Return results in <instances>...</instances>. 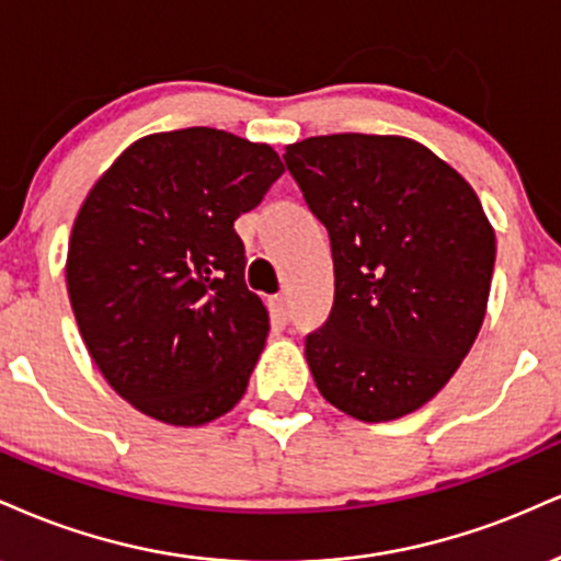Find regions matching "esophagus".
Masks as SVG:
<instances>
[{
	"label": "esophagus",
	"instance_id": "obj_1",
	"mask_svg": "<svg viewBox=\"0 0 561 561\" xmlns=\"http://www.w3.org/2000/svg\"><path fill=\"white\" fill-rule=\"evenodd\" d=\"M270 307H273V312L278 314V320L286 322L288 318H291V309H288V299H286V296H283V294L275 296V299L270 301Z\"/></svg>",
	"mask_w": 561,
	"mask_h": 561
}]
</instances>
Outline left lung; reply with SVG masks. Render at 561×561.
<instances>
[{
    "label": "left lung",
    "mask_w": 561,
    "mask_h": 561,
    "mask_svg": "<svg viewBox=\"0 0 561 561\" xmlns=\"http://www.w3.org/2000/svg\"><path fill=\"white\" fill-rule=\"evenodd\" d=\"M283 160L333 252L331 314L305 341L314 386L362 423L420 410L483 325L496 260L483 204L404 136H314Z\"/></svg>",
    "instance_id": "1"
}]
</instances>
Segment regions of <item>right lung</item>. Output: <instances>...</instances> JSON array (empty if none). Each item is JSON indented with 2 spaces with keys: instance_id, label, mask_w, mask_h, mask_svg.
Wrapping results in <instances>:
<instances>
[{
  "instance_id": "obj_1",
  "label": "right lung",
  "mask_w": 561,
  "mask_h": 561,
  "mask_svg": "<svg viewBox=\"0 0 561 561\" xmlns=\"http://www.w3.org/2000/svg\"><path fill=\"white\" fill-rule=\"evenodd\" d=\"M283 164L217 128L151 134L94 183L70 233L68 294L107 383L168 425L239 404L270 331L233 222Z\"/></svg>"
}]
</instances>
